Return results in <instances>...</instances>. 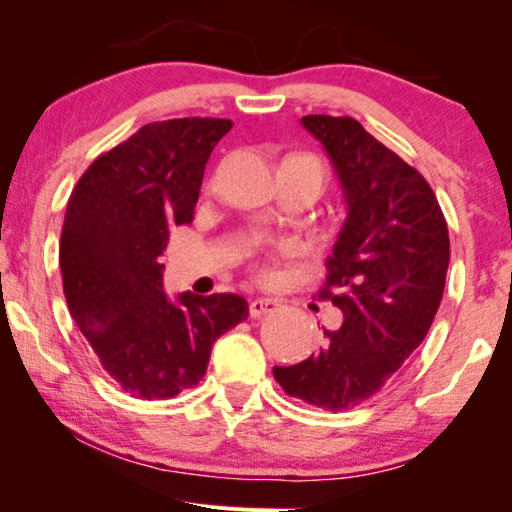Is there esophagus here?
Instances as JSON below:
<instances>
[{"label": "esophagus", "mask_w": 512, "mask_h": 512, "mask_svg": "<svg viewBox=\"0 0 512 512\" xmlns=\"http://www.w3.org/2000/svg\"><path fill=\"white\" fill-rule=\"evenodd\" d=\"M276 306H279V301H276V299L256 297V299H251V304H249V315L251 317H263L267 313H272Z\"/></svg>", "instance_id": "obj_1"}]
</instances>
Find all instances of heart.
Listing matches in <instances>:
<instances>
[{
	"mask_svg": "<svg viewBox=\"0 0 512 512\" xmlns=\"http://www.w3.org/2000/svg\"><path fill=\"white\" fill-rule=\"evenodd\" d=\"M263 274H265V272H263Z\"/></svg>",
	"mask_w": 512,
	"mask_h": 512,
	"instance_id": "b5f03b06",
	"label": "heart"
}]
</instances>
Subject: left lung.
I'll return each instance as SVG.
<instances>
[{
  "mask_svg": "<svg viewBox=\"0 0 512 512\" xmlns=\"http://www.w3.org/2000/svg\"><path fill=\"white\" fill-rule=\"evenodd\" d=\"M301 127L324 147L345 199L320 290L345 320L324 329L320 354L272 372L290 397L345 410L376 395L429 333L445 292L449 231L422 174L354 117L306 115Z\"/></svg>",
  "mask_w": 512,
  "mask_h": 512,
  "instance_id": "1",
  "label": "left lung"
}]
</instances>
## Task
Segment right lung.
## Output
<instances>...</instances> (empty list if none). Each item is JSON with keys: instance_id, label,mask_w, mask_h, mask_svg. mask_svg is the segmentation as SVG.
<instances>
[{"instance_id": "add662e5", "label": "right lung", "mask_w": 512, "mask_h": 512, "mask_svg": "<svg viewBox=\"0 0 512 512\" xmlns=\"http://www.w3.org/2000/svg\"><path fill=\"white\" fill-rule=\"evenodd\" d=\"M231 127L217 117L145 124L99 156L67 201L58 258L67 308L131 397L197 385L215 340L249 315L238 295L172 299L158 261L172 226L192 220L208 158Z\"/></svg>"}]
</instances>
